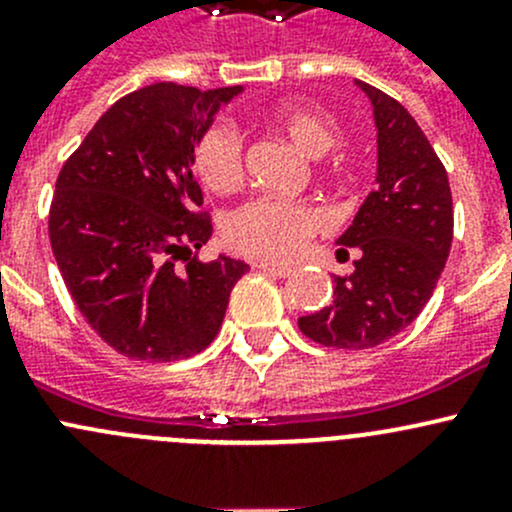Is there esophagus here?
<instances>
[{
	"instance_id": "esophagus-1",
	"label": "esophagus",
	"mask_w": 512,
	"mask_h": 512,
	"mask_svg": "<svg viewBox=\"0 0 512 512\" xmlns=\"http://www.w3.org/2000/svg\"><path fill=\"white\" fill-rule=\"evenodd\" d=\"M257 270L262 272H270V275H277V277H289L294 272V267H287V265H275V262H267V260H260L255 262Z\"/></svg>"
}]
</instances>
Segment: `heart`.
<instances>
[{
  "label": "heart",
  "mask_w": 512,
  "mask_h": 512,
  "mask_svg": "<svg viewBox=\"0 0 512 512\" xmlns=\"http://www.w3.org/2000/svg\"><path fill=\"white\" fill-rule=\"evenodd\" d=\"M267 126L292 143L302 156L319 158L337 143V123L307 103H280L265 116ZM195 170L213 193H232L242 183L245 160L237 133L225 123H215L195 146ZM324 227L317 208L280 200H250L225 220V240L232 250L265 260H289L304 242Z\"/></svg>",
  "instance_id": "obj_1"
}]
</instances>
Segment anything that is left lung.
I'll return each instance as SVG.
<instances>
[{
	"instance_id": "obj_1",
	"label": "left lung",
	"mask_w": 512,
	"mask_h": 512,
	"mask_svg": "<svg viewBox=\"0 0 512 512\" xmlns=\"http://www.w3.org/2000/svg\"><path fill=\"white\" fill-rule=\"evenodd\" d=\"M376 123V190L366 195L337 245L359 252L349 277H334V299L299 317L304 337L322 347L371 349L421 314L436 289L453 240L448 175L428 138L396 98L356 81Z\"/></svg>"
}]
</instances>
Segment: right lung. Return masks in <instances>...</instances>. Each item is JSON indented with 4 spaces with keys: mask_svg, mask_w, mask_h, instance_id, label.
Segmentation results:
<instances>
[{
    "mask_svg": "<svg viewBox=\"0 0 512 512\" xmlns=\"http://www.w3.org/2000/svg\"><path fill=\"white\" fill-rule=\"evenodd\" d=\"M242 86L200 91L163 81L118 98L56 178L49 237L61 277L108 347L141 361L203 352L250 267L220 255L195 213L198 138Z\"/></svg>",
    "mask_w": 512,
    "mask_h": 512,
    "instance_id": "obj_1",
    "label": "right lung"
}]
</instances>
